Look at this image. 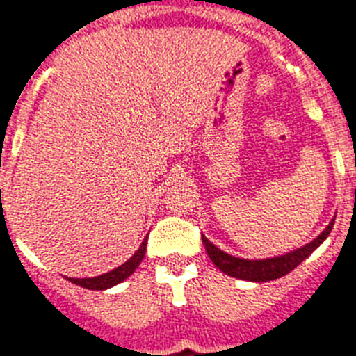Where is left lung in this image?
<instances>
[{
  "label": "left lung",
  "mask_w": 356,
  "mask_h": 356,
  "mask_svg": "<svg viewBox=\"0 0 356 356\" xmlns=\"http://www.w3.org/2000/svg\"><path fill=\"white\" fill-rule=\"evenodd\" d=\"M335 220H331L330 226L322 232L315 241H312L306 246L298 248L295 252L286 253V255L273 257V259H261V261H248V259H238V257L228 255L226 252L219 250V248L211 244L208 238L202 235V244L206 248V253L211 259L217 268L222 273L235 277L241 280H252V282H268V280H275L284 277L286 273L293 271L302 261H306L307 257L315 252L316 248L321 246L325 241V237L331 234Z\"/></svg>",
  "instance_id": "left-lung-1"
}]
</instances>
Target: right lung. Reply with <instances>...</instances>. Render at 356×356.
Instances as JSON below:
<instances>
[{
    "instance_id": "right-lung-1",
    "label": "right lung",
    "mask_w": 356,
    "mask_h": 356,
    "mask_svg": "<svg viewBox=\"0 0 356 356\" xmlns=\"http://www.w3.org/2000/svg\"><path fill=\"white\" fill-rule=\"evenodd\" d=\"M146 241H148V237L143 241V244L139 246V250H137L136 253H134L130 259H128L124 264L118 266L115 270L108 271V273L104 275H99V277H92V279H68L70 282H74V284L81 286V288H86V289H108L112 288V286L119 284V282H122V280L127 279V277H130V275L136 271V268L139 264H141V261L145 259V253H146Z\"/></svg>"
}]
</instances>
